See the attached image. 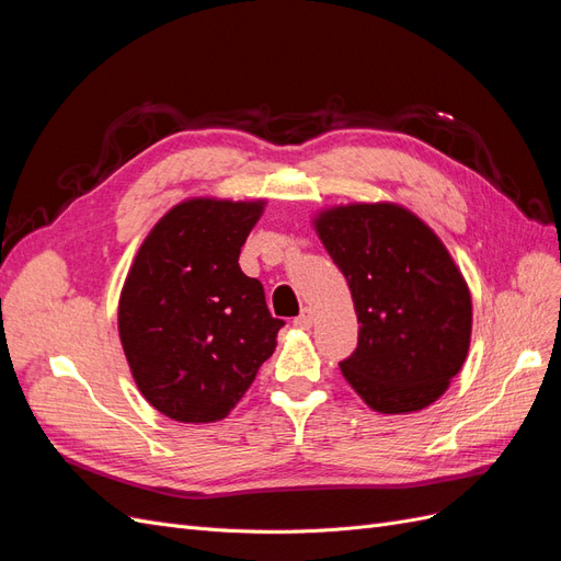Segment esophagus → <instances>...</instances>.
Masks as SVG:
<instances>
[{
	"instance_id": "obj_1",
	"label": "esophagus",
	"mask_w": 561,
	"mask_h": 561,
	"mask_svg": "<svg viewBox=\"0 0 561 561\" xmlns=\"http://www.w3.org/2000/svg\"><path fill=\"white\" fill-rule=\"evenodd\" d=\"M295 328H301V330H309L313 325V311L311 309H304L295 320Z\"/></svg>"
}]
</instances>
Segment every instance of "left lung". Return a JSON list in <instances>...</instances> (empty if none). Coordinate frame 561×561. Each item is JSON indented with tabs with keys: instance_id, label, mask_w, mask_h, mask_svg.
Listing matches in <instances>:
<instances>
[{
	"instance_id": "1",
	"label": "left lung",
	"mask_w": 561,
	"mask_h": 561,
	"mask_svg": "<svg viewBox=\"0 0 561 561\" xmlns=\"http://www.w3.org/2000/svg\"><path fill=\"white\" fill-rule=\"evenodd\" d=\"M358 316V348L339 363L371 410L410 414L461 371L472 330L468 283L437 233L398 203H348L313 217Z\"/></svg>"
}]
</instances>
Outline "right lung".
<instances>
[{
    "mask_svg": "<svg viewBox=\"0 0 561 561\" xmlns=\"http://www.w3.org/2000/svg\"><path fill=\"white\" fill-rule=\"evenodd\" d=\"M266 203L186 198L147 233L118 297V336L145 400L180 423L225 419L285 325L239 254Z\"/></svg>",
    "mask_w": 561,
    "mask_h": 561,
    "instance_id": "right-lung-1",
    "label": "right lung"
}]
</instances>
